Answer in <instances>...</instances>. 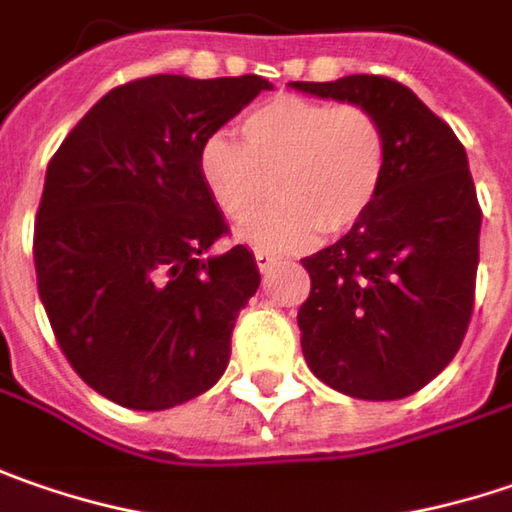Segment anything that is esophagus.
<instances>
[{"instance_id":"34e87169","label":"esophagus","mask_w":512,"mask_h":512,"mask_svg":"<svg viewBox=\"0 0 512 512\" xmlns=\"http://www.w3.org/2000/svg\"><path fill=\"white\" fill-rule=\"evenodd\" d=\"M255 263L260 272H269V269L275 266V255H272V252H263V249H257Z\"/></svg>"}]
</instances>
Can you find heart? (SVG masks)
Segmentation results:
<instances>
[{
  "instance_id": "obj_1",
  "label": "heart",
  "mask_w": 512,
  "mask_h": 512,
  "mask_svg": "<svg viewBox=\"0 0 512 512\" xmlns=\"http://www.w3.org/2000/svg\"><path fill=\"white\" fill-rule=\"evenodd\" d=\"M237 143L212 134L197 151V177L217 212L240 223L279 174V203L240 229L257 249H306L318 234L355 229L384 189L387 128L375 111L344 102L275 97L252 108Z\"/></svg>"
}]
</instances>
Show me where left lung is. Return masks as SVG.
<instances>
[{
    "label": "left lung",
    "mask_w": 512,
    "mask_h": 512,
    "mask_svg": "<svg viewBox=\"0 0 512 512\" xmlns=\"http://www.w3.org/2000/svg\"><path fill=\"white\" fill-rule=\"evenodd\" d=\"M323 100L364 105L389 140L384 189L369 214L312 257L300 346L326 387L395 401L453 361L473 315L481 209L467 151L407 85L375 74L292 82Z\"/></svg>",
    "instance_id": "1"
}]
</instances>
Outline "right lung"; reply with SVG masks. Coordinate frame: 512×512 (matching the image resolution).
<instances>
[{
	"label": "right lung",
	"mask_w": 512,
	"mask_h": 512,
	"mask_svg": "<svg viewBox=\"0 0 512 512\" xmlns=\"http://www.w3.org/2000/svg\"><path fill=\"white\" fill-rule=\"evenodd\" d=\"M263 77L134 79L108 91L48 163L34 226L36 289L56 344L91 389L128 410H168L212 389L260 286L197 177L206 137Z\"/></svg>",
	"instance_id": "obj_1"
}]
</instances>
